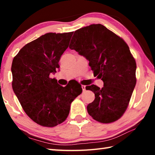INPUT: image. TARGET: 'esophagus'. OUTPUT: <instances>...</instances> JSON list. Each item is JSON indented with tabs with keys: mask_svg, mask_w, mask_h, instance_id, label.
<instances>
[{
	"mask_svg": "<svg viewBox=\"0 0 155 155\" xmlns=\"http://www.w3.org/2000/svg\"><path fill=\"white\" fill-rule=\"evenodd\" d=\"M81 87H82V90L83 91H85L86 90V86L85 85H82L81 86Z\"/></svg>",
	"mask_w": 155,
	"mask_h": 155,
	"instance_id": "esophagus-1",
	"label": "esophagus"
}]
</instances>
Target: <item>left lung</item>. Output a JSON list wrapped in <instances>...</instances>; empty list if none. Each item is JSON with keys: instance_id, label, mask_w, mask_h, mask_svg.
<instances>
[{"instance_id": "8db88e82", "label": "left lung", "mask_w": 155, "mask_h": 155, "mask_svg": "<svg viewBox=\"0 0 155 155\" xmlns=\"http://www.w3.org/2000/svg\"><path fill=\"white\" fill-rule=\"evenodd\" d=\"M69 48L89 61L94 74L104 83L102 88L86 86L95 99L87 107L96 121L111 123L124 114L136 84V62L121 38L101 24L74 31Z\"/></svg>"}]
</instances>
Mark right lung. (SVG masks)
Instances as JSON below:
<instances>
[{
	"label": "right lung",
	"mask_w": 155,
	"mask_h": 155,
	"mask_svg": "<svg viewBox=\"0 0 155 155\" xmlns=\"http://www.w3.org/2000/svg\"><path fill=\"white\" fill-rule=\"evenodd\" d=\"M73 32L48 33L20 49L12 61V87L30 118L43 127H53L64 122L70 104L82 92L78 83L62 87L50 77L59 68Z\"/></svg>",
	"instance_id": "1"
}]
</instances>
